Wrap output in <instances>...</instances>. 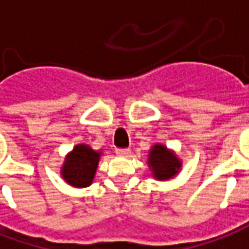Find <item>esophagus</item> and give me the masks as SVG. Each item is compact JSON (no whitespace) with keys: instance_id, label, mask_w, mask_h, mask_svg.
<instances>
[{"instance_id":"esophagus-1","label":"esophagus","mask_w":249,"mask_h":249,"mask_svg":"<svg viewBox=\"0 0 249 249\" xmlns=\"http://www.w3.org/2000/svg\"><path fill=\"white\" fill-rule=\"evenodd\" d=\"M116 153L118 156H128L131 153V150L129 149H117Z\"/></svg>"}]
</instances>
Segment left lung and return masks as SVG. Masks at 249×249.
<instances>
[{"instance_id":"8db88e82","label":"left lung","mask_w":249,"mask_h":249,"mask_svg":"<svg viewBox=\"0 0 249 249\" xmlns=\"http://www.w3.org/2000/svg\"><path fill=\"white\" fill-rule=\"evenodd\" d=\"M149 165L157 179L165 180L172 178L179 171L180 162L175 154L168 151L162 144H156L149 154Z\"/></svg>"}]
</instances>
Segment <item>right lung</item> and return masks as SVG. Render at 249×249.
I'll return each mask as SVG.
<instances>
[{
    "label": "right lung",
    "instance_id": "1",
    "mask_svg": "<svg viewBox=\"0 0 249 249\" xmlns=\"http://www.w3.org/2000/svg\"><path fill=\"white\" fill-rule=\"evenodd\" d=\"M98 151H93L85 144H78L66 157L62 175L67 183L75 187L89 186L99 162Z\"/></svg>",
    "mask_w": 249,
    "mask_h": 249
}]
</instances>
